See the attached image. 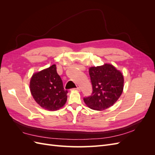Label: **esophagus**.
<instances>
[{
  "label": "esophagus",
  "instance_id": "esophagus-1",
  "mask_svg": "<svg viewBox=\"0 0 155 155\" xmlns=\"http://www.w3.org/2000/svg\"><path fill=\"white\" fill-rule=\"evenodd\" d=\"M73 90H74V91H80V88H79V87H78V88H74Z\"/></svg>",
  "mask_w": 155,
  "mask_h": 155
}]
</instances>
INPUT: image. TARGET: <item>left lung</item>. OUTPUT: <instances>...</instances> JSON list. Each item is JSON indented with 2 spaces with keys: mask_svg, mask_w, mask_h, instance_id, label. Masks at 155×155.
<instances>
[{
  "mask_svg": "<svg viewBox=\"0 0 155 155\" xmlns=\"http://www.w3.org/2000/svg\"><path fill=\"white\" fill-rule=\"evenodd\" d=\"M93 91L84 102L95 110H104L113 105L124 91V78L120 70L109 63L88 69Z\"/></svg>",
  "mask_w": 155,
  "mask_h": 155,
  "instance_id": "left-lung-1",
  "label": "left lung"
}]
</instances>
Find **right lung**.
<instances>
[{
  "label": "right lung",
  "instance_id": "add662e5",
  "mask_svg": "<svg viewBox=\"0 0 155 155\" xmlns=\"http://www.w3.org/2000/svg\"><path fill=\"white\" fill-rule=\"evenodd\" d=\"M30 90L37 104L48 110H59L67 100L68 91H64L55 64L33 74Z\"/></svg>",
  "mask_w": 155,
  "mask_h": 155
}]
</instances>
